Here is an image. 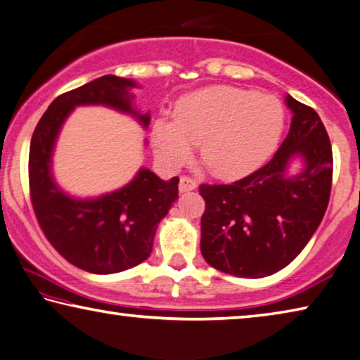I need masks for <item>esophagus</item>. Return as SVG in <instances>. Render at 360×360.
<instances>
[{"label": "esophagus", "instance_id": "34e87169", "mask_svg": "<svg viewBox=\"0 0 360 360\" xmlns=\"http://www.w3.org/2000/svg\"><path fill=\"white\" fill-rule=\"evenodd\" d=\"M197 187V182L195 179L189 178V176H181L179 179V191L181 192H189V191H193Z\"/></svg>", "mask_w": 360, "mask_h": 360}]
</instances>
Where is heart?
<instances>
[{
	"mask_svg": "<svg viewBox=\"0 0 360 360\" xmlns=\"http://www.w3.org/2000/svg\"><path fill=\"white\" fill-rule=\"evenodd\" d=\"M285 107L276 96L252 89L210 86L178 101L171 120L153 123L158 158L179 167L200 147V158L214 176L238 178L259 168L281 142Z\"/></svg>",
	"mask_w": 360,
	"mask_h": 360,
	"instance_id": "obj_1",
	"label": "heart"
}]
</instances>
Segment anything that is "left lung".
I'll use <instances>...</instances> for the list:
<instances>
[{"label": "left lung", "mask_w": 360, "mask_h": 360, "mask_svg": "<svg viewBox=\"0 0 360 360\" xmlns=\"http://www.w3.org/2000/svg\"><path fill=\"white\" fill-rule=\"evenodd\" d=\"M292 127L264 167L232 184H202L200 250L214 269L259 278L288 266L321 224L328 207L333 153L321 117L287 96ZM295 156L300 175L286 174Z\"/></svg>", "instance_id": "8db88e82"}]
</instances>
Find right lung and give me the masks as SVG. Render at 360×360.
<instances>
[{"label": "right lung", "instance_id": "1", "mask_svg": "<svg viewBox=\"0 0 360 360\" xmlns=\"http://www.w3.org/2000/svg\"><path fill=\"white\" fill-rule=\"evenodd\" d=\"M134 86L131 79L104 75L67 91L51 102L30 142L28 187L38 224L57 253L93 274L122 272L149 258L158 222L178 198L179 178L163 181L146 168L123 189L93 200L65 195L51 178L57 133L73 107L108 105L149 124V113L139 115L131 107Z\"/></svg>", "mask_w": 360, "mask_h": 360}]
</instances>
